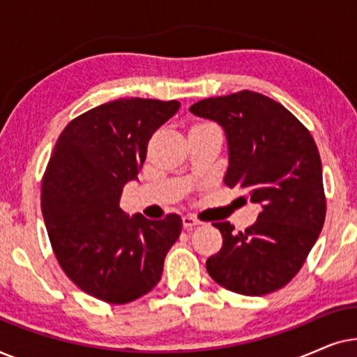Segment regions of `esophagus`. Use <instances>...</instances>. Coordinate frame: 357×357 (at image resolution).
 <instances>
[{
  "label": "esophagus",
  "instance_id": "obj_1",
  "mask_svg": "<svg viewBox=\"0 0 357 357\" xmlns=\"http://www.w3.org/2000/svg\"><path fill=\"white\" fill-rule=\"evenodd\" d=\"M182 222H183L185 229H193V227H197V226H199V224H202V221H198V219L193 218V216H183Z\"/></svg>",
  "mask_w": 357,
  "mask_h": 357
}]
</instances>
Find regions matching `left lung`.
Listing matches in <instances>:
<instances>
[{"label": "left lung", "instance_id": "1", "mask_svg": "<svg viewBox=\"0 0 357 357\" xmlns=\"http://www.w3.org/2000/svg\"><path fill=\"white\" fill-rule=\"evenodd\" d=\"M219 123L229 149L227 187L260 204L245 232L216 222L222 247L209 257V276L243 296H265L297 275L324 227L321 160L310 131L280 102L253 91L211 97L190 107Z\"/></svg>", "mask_w": 357, "mask_h": 357}]
</instances>
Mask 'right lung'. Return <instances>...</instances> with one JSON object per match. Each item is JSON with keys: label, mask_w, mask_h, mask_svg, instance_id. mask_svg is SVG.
Masks as SVG:
<instances>
[{"label": "right lung", "mask_w": 357, "mask_h": 357, "mask_svg": "<svg viewBox=\"0 0 357 357\" xmlns=\"http://www.w3.org/2000/svg\"><path fill=\"white\" fill-rule=\"evenodd\" d=\"M180 102L119 99L66 125L42 180V214L55 257L81 291L126 304L162 276L164 258L182 232L178 214L151 221L120 208L138 180L151 136Z\"/></svg>", "instance_id": "obj_1"}]
</instances>
